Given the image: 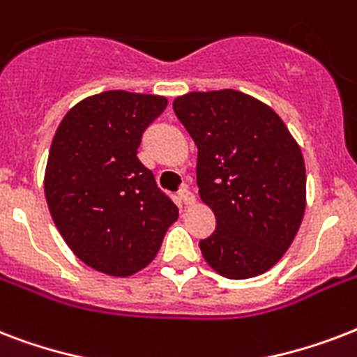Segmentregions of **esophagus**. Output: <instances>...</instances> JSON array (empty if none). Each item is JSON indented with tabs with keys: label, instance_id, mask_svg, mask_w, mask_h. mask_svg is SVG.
Segmentation results:
<instances>
[{
	"label": "esophagus",
	"instance_id": "34e87169",
	"mask_svg": "<svg viewBox=\"0 0 357 357\" xmlns=\"http://www.w3.org/2000/svg\"><path fill=\"white\" fill-rule=\"evenodd\" d=\"M179 200L183 202L185 206H192L195 204V195L187 187H183V189L179 190Z\"/></svg>",
	"mask_w": 357,
	"mask_h": 357
}]
</instances>
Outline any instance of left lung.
Segmentation results:
<instances>
[{
	"label": "left lung",
	"mask_w": 357,
	"mask_h": 357,
	"mask_svg": "<svg viewBox=\"0 0 357 357\" xmlns=\"http://www.w3.org/2000/svg\"><path fill=\"white\" fill-rule=\"evenodd\" d=\"M174 113L198 148V192L217 217L200 241L204 259L229 280L259 276L282 259L304 218L300 146L268 105L231 89L176 98Z\"/></svg>",
	"instance_id": "1"
}]
</instances>
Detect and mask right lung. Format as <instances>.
<instances>
[{
  "mask_svg": "<svg viewBox=\"0 0 357 357\" xmlns=\"http://www.w3.org/2000/svg\"><path fill=\"white\" fill-rule=\"evenodd\" d=\"M167 98L109 91L70 109L53 137L44 192L64 243L83 263L126 278L150 265L178 207L137 157Z\"/></svg>",
  "mask_w": 357,
  "mask_h": 357,
  "instance_id": "add662e5",
  "label": "right lung"
}]
</instances>
